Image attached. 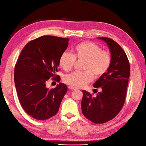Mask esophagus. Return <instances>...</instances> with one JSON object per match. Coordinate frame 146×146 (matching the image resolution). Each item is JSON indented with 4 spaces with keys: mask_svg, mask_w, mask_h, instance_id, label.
Wrapping results in <instances>:
<instances>
[{
    "mask_svg": "<svg viewBox=\"0 0 146 146\" xmlns=\"http://www.w3.org/2000/svg\"><path fill=\"white\" fill-rule=\"evenodd\" d=\"M68 88H69V90H75L76 89L74 87H73V86H69Z\"/></svg>",
    "mask_w": 146,
    "mask_h": 146,
    "instance_id": "34e87169",
    "label": "esophagus"
}]
</instances>
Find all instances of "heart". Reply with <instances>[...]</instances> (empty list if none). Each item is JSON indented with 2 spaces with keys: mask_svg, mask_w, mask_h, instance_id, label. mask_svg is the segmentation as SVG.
I'll use <instances>...</instances> for the list:
<instances>
[{
  "mask_svg": "<svg viewBox=\"0 0 146 146\" xmlns=\"http://www.w3.org/2000/svg\"><path fill=\"white\" fill-rule=\"evenodd\" d=\"M76 58L84 60L82 70L75 71L64 78L67 84L75 88H83L91 82L94 77L97 78L104 75L110 67L111 55L110 51L102 49L92 42H84L76 45L74 53L64 51L59 58V64L64 71L73 68Z\"/></svg>",
  "mask_w": 146,
  "mask_h": 146,
  "instance_id": "obj_1",
  "label": "heart"
}]
</instances>
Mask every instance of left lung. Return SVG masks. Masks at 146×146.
<instances>
[{"label": "left lung", "mask_w": 146, "mask_h": 146, "mask_svg": "<svg viewBox=\"0 0 146 146\" xmlns=\"http://www.w3.org/2000/svg\"><path fill=\"white\" fill-rule=\"evenodd\" d=\"M98 38L107 43L111 63L107 72L94 84V88L102 89L97 97L82 91L81 108L84 116L88 120L95 123H103L114 118L124 104L130 67L126 54L119 44L110 38Z\"/></svg>", "instance_id": "8db88e82"}]
</instances>
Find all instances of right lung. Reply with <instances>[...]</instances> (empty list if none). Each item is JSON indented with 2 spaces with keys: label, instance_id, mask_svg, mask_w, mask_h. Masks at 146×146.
Instances as JSON below:
<instances>
[{
  "label": "right lung",
  "instance_id": "obj_1",
  "mask_svg": "<svg viewBox=\"0 0 146 146\" xmlns=\"http://www.w3.org/2000/svg\"><path fill=\"white\" fill-rule=\"evenodd\" d=\"M68 41L58 36H42L29 42L17 60L14 71L17 96L24 110L36 120H44L55 115L67 92V86L63 83L49 89L46 82L51 77L60 82V77L55 73Z\"/></svg>",
  "mask_w": 146,
  "mask_h": 146
}]
</instances>
